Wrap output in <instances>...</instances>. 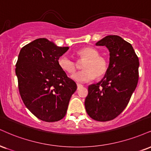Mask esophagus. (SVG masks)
<instances>
[{"instance_id":"obj_1","label":"esophagus","mask_w":151,"mask_h":151,"mask_svg":"<svg viewBox=\"0 0 151 151\" xmlns=\"http://www.w3.org/2000/svg\"><path fill=\"white\" fill-rule=\"evenodd\" d=\"M83 86L81 84H80V83H77V88H81V87H82Z\"/></svg>"}]
</instances>
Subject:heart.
Listing matches in <instances>:
<instances>
[{"label":"heart","instance_id":"obj_1","mask_svg":"<svg viewBox=\"0 0 151 151\" xmlns=\"http://www.w3.org/2000/svg\"><path fill=\"white\" fill-rule=\"evenodd\" d=\"M81 58L86 59L82 65L83 70L71 76L73 80L79 83L88 82L94 77L104 75L108 70V62L105 58L99 55V52L93 48L86 47L78 52ZM58 64L62 70L68 73H73L76 70L74 62L67 55H62L58 59Z\"/></svg>","mask_w":151,"mask_h":151}]
</instances>
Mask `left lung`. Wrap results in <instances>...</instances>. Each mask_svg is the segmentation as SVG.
<instances>
[{"mask_svg": "<svg viewBox=\"0 0 151 151\" xmlns=\"http://www.w3.org/2000/svg\"><path fill=\"white\" fill-rule=\"evenodd\" d=\"M110 52L104 77L88 86L85 99L86 112L96 121L115 119L127 105L139 80V62L133 47L117 35L105 36L96 43Z\"/></svg>", "mask_w": 151, "mask_h": 151, "instance_id": "8db88e82", "label": "left lung"}]
</instances>
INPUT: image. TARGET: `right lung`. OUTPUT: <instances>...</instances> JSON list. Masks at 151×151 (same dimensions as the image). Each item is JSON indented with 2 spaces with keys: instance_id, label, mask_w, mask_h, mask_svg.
Listing matches in <instances>:
<instances>
[{
  "instance_id": "1",
  "label": "right lung",
  "mask_w": 151,
  "mask_h": 151,
  "mask_svg": "<svg viewBox=\"0 0 151 151\" xmlns=\"http://www.w3.org/2000/svg\"><path fill=\"white\" fill-rule=\"evenodd\" d=\"M68 49L41 38L22 48L18 55L15 73L21 98L28 110L43 121L63 119L77 90L76 83L58 64Z\"/></svg>"
}]
</instances>
